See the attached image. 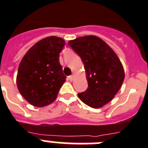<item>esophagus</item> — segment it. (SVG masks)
Here are the masks:
<instances>
[{"mask_svg": "<svg viewBox=\"0 0 148 148\" xmlns=\"http://www.w3.org/2000/svg\"><path fill=\"white\" fill-rule=\"evenodd\" d=\"M69 80H70V81H73V80H74V74H72V75H71V76H69Z\"/></svg>", "mask_w": 148, "mask_h": 148, "instance_id": "obj_1", "label": "esophagus"}]
</instances>
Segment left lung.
Returning a JSON list of instances; mask_svg holds the SVG:
<instances>
[{
	"mask_svg": "<svg viewBox=\"0 0 148 148\" xmlns=\"http://www.w3.org/2000/svg\"><path fill=\"white\" fill-rule=\"evenodd\" d=\"M81 58L88 87L78 97L94 108L102 107L119 91L125 79L120 60L111 48L97 36L79 37L69 42Z\"/></svg>",
	"mask_w": 148,
	"mask_h": 148,
	"instance_id": "1",
	"label": "left lung"
}]
</instances>
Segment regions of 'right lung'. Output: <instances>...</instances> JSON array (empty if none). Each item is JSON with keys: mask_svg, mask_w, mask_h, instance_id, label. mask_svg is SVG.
<instances>
[{"mask_svg": "<svg viewBox=\"0 0 148 148\" xmlns=\"http://www.w3.org/2000/svg\"><path fill=\"white\" fill-rule=\"evenodd\" d=\"M65 46L61 38L51 36L38 41L21 61L17 86L21 95L36 107L54 102L66 77L60 63V53Z\"/></svg>", "mask_w": 148, "mask_h": 148, "instance_id": "add662e5", "label": "right lung"}]
</instances>
